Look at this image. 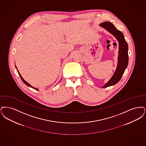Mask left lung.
Returning <instances> with one entry per match:
<instances>
[{
    "label": "left lung",
    "mask_w": 146,
    "mask_h": 146,
    "mask_svg": "<svg viewBox=\"0 0 146 146\" xmlns=\"http://www.w3.org/2000/svg\"><path fill=\"white\" fill-rule=\"evenodd\" d=\"M100 25L113 35L119 42L117 67L111 78L102 87V88H106L117 83L123 76L127 68L129 61L128 46L123 34L118 30L112 23L109 22H105L100 24Z\"/></svg>",
    "instance_id": "obj_1"
}]
</instances>
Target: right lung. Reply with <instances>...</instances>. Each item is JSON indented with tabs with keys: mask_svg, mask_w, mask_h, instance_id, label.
Segmentation results:
<instances>
[{
	"mask_svg": "<svg viewBox=\"0 0 146 146\" xmlns=\"http://www.w3.org/2000/svg\"><path fill=\"white\" fill-rule=\"evenodd\" d=\"M16 69H17V71H18V73H19V76H20V77H21V80H22V81L24 82V83L25 84H26L27 86H28V87H31V88H33V89H35V90H38V89H37L36 88H34V87H33V86H32L31 84H29V83L28 82H27L26 81H25V80L22 78V76L21 75V74H19V71H18V70H17V68H16Z\"/></svg>",
	"mask_w": 146,
	"mask_h": 146,
	"instance_id": "add662e5",
	"label": "right lung"
}]
</instances>
